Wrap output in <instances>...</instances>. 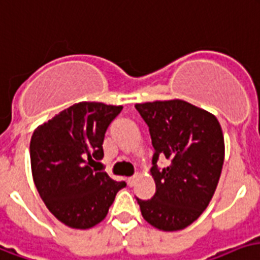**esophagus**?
<instances>
[{
	"label": "esophagus",
	"instance_id": "34e87169",
	"mask_svg": "<svg viewBox=\"0 0 260 260\" xmlns=\"http://www.w3.org/2000/svg\"><path fill=\"white\" fill-rule=\"evenodd\" d=\"M136 178H137L136 175H134V177H130V178H127V185H128V186H133V185L136 183Z\"/></svg>",
	"mask_w": 260,
	"mask_h": 260
}]
</instances>
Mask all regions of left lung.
Returning <instances> with one entry per match:
<instances>
[{"instance_id":"obj_1","label":"left lung","mask_w":260,"mask_h":260,"mask_svg":"<svg viewBox=\"0 0 260 260\" xmlns=\"http://www.w3.org/2000/svg\"><path fill=\"white\" fill-rule=\"evenodd\" d=\"M149 127L152 177L156 192L151 200L137 199L144 219L165 232L185 229L211 202L225 157V141L218 119L183 100L136 104ZM159 157L168 166L159 168Z\"/></svg>"}]
</instances>
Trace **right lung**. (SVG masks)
<instances>
[{
    "mask_svg": "<svg viewBox=\"0 0 260 260\" xmlns=\"http://www.w3.org/2000/svg\"><path fill=\"white\" fill-rule=\"evenodd\" d=\"M122 105L78 103L37 128L30 159L35 188L48 210L64 225L89 229L104 219L116 193L105 171L91 169L104 157L105 132Z\"/></svg>",
    "mask_w": 260,
    "mask_h": 260,
    "instance_id": "1",
    "label": "right lung"
}]
</instances>
